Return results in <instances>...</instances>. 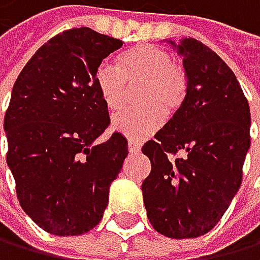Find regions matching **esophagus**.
Listing matches in <instances>:
<instances>
[{"mask_svg":"<svg viewBox=\"0 0 260 260\" xmlns=\"http://www.w3.org/2000/svg\"><path fill=\"white\" fill-rule=\"evenodd\" d=\"M127 148H129V152H131V153H139V152H141V144H139L137 141H134V139H129Z\"/></svg>","mask_w":260,"mask_h":260,"instance_id":"1","label":"esophagus"}]
</instances>
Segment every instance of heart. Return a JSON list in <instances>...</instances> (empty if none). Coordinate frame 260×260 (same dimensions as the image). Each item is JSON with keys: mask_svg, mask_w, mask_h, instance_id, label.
I'll use <instances>...</instances> for the list:
<instances>
[{"mask_svg": "<svg viewBox=\"0 0 260 260\" xmlns=\"http://www.w3.org/2000/svg\"><path fill=\"white\" fill-rule=\"evenodd\" d=\"M95 84L108 110L127 104L131 86L141 107L127 108L113 116L115 131L133 139L147 137L161 126L163 116H173L184 104L187 80L171 54L152 44H141L118 57V65L102 62L95 70Z\"/></svg>", "mask_w": 260, "mask_h": 260, "instance_id": "heart-1", "label": "heart"}]
</instances>
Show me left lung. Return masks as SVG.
<instances>
[{
    "mask_svg": "<svg viewBox=\"0 0 260 260\" xmlns=\"http://www.w3.org/2000/svg\"><path fill=\"white\" fill-rule=\"evenodd\" d=\"M168 43L184 59L187 92L173 118L142 147L147 217L168 238H197L220 220L241 185L251 145L249 104L220 57L193 38ZM184 157L174 162L167 153Z\"/></svg>",
    "mask_w": 260,
    "mask_h": 260,
    "instance_id": "left-lung-1",
    "label": "left lung"
}]
</instances>
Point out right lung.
Listing matches in <instances>:
<instances>
[{
  "instance_id": "add662e5",
  "label": "right lung",
  "mask_w": 260,
  "mask_h": 260,
  "mask_svg": "<svg viewBox=\"0 0 260 260\" xmlns=\"http://www.w3.org/2000/svg\"><path fill=\"white\" fill-rule=\"evenodd\" d=\"M121 46L87 27L67 30L35 52L12 87L8 166L22 209L52 235H81L101 222L127 156L119 133L94 144L110 124L95 70Z\"/></svg>"
}]
</instances>
